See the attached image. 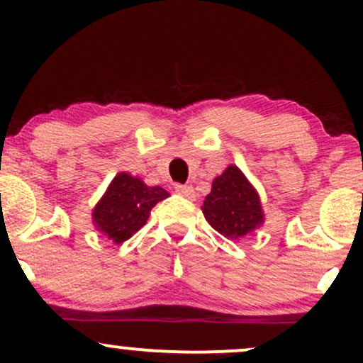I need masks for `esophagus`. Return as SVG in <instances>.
I'll list each match as a JSON object with an SVG mask.
<instances>
[{"instance_id": "esophagus-1", "label": "esophagus", "mask_w": 363, "mask_h": 363, "mask_svg": "<svg viewBox=\"0 0 363 363\" xmlns=\"http://www.w3.org/2000/svg\"><path fill=\"white\" fill-rule=\"evenodd\" d=\"M176 193L179 196H182V198L193 199L194 198V187L193 186H181V184H177L176 186Z\"/></svg>"}]
</instances>
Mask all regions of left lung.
<instances>
[{"label": "left lung", "mask_w": 363, "mask_h": 363, "mask_svg": "<svg viewBox=\"0 0 363 363\" xmlns=\"http://www.w3.org/2000/svg\"><path fill=\"white\" fill-rule=\"evenodd\" d=\"M201 210L208 223L228 239L251 234L264 222L259 194L235 165L215 179Z\"/></svg>", "instance_id": "left-lung-1"}]
</instances>
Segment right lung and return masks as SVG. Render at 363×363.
Segmentation results:
<instances>
[{"instance_id": "add662e5", "label": "right lung", "mask_w": 363, "mask_h": 363, "mask_svg": "<svg viewBox=\"0 0 363 363\" xmlns=\"http://www.w3.org/2000/svg\"><path fill=\"white\" fill-rule=\"evenodd\" d=\"M169 196L160 186H147L138 177L119 172L94 208V223L114 244H123L147 223L150 211Z\"/></svg>"}]
</instances>
